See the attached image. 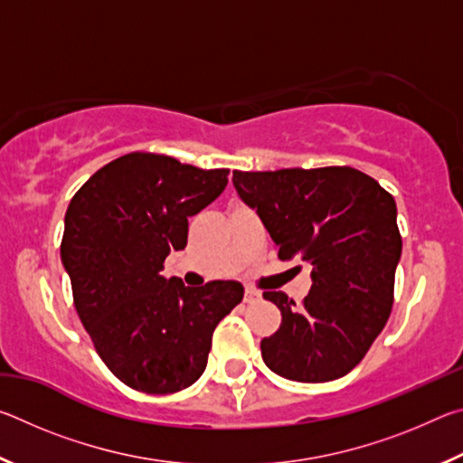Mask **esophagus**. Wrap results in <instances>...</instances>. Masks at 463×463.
Instances as JSON below:
<instances>
[{
    "instance_id": "obj_1",
    "label": "esophagus",
    "mask_w": 463,
    "mask_h": 463,
    "mask_svg": "<svg viewBox=\"0 0 463 463\" xmlns=\"http://www.w3.org/2000/svg\"><path fill=\"white\" fill-rule=\"evenodd\" d=\"M260 300H261L260 289H255V288H247L245 289V302L247 304H255V302H260Z\"/></svg>"
}]
</instances>
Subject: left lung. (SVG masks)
I'll use <instances>...</instances> for the list:
<instances>
[{"label":"left lung","instance_id":"8db88e82","mask_svg":"<svg viewBox=\"0 0 463 463\" xmlns=\"http://www.w3.org/2000/svg\"><path fill=\"white\" fill-rule=\"evenodd\" d=\"M232 184L257 210L279 260L312 265V288L300 304L263 292L281 312L278 331L261 341L265 365L294 382L343 378L392 312L402 253L394 198L347 165L232 171Z\"/></svg>","mask_w":463,"mask_h":463}]
</instances>
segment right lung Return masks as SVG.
Here are the masks:
<instances>
[{
    "mask_svg": "<svg viewBox=\"0 0 463 463\" xmlns=\"http://www.w3.org/2000/svg\"><path fill=\"white\" fill-rule=\"evenodd\" d=\"M229 169L128 153L98 169L69 203L61 260L101 362L146 394H171L206 370L216 325L242 300L239 281L187 288L163 278L187 245V218L214 202Z\"/></svg>",
    "mask_w": 463,
    "mask_h": 463,
    "instance_id": "right-lung-1",
    "label": "right lung"
}]
</instances>
